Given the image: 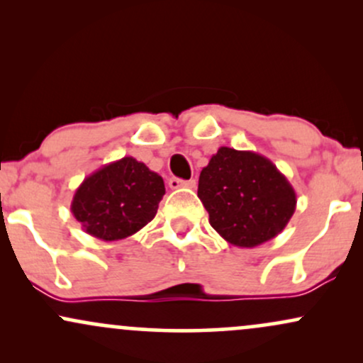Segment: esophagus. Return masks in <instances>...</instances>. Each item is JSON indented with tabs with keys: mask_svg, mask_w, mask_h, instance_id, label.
<instances>
[{
	"mask_svg": "<svg viewBox=\"0 0 363 363\" xmlns=\"http://www.w3.org/2000/svg\"><path fill=\"white\" fill-rule=\"evenodd\" d=\"M196 186V181L194 179H189V181H182V179H177V177H172L169 181V187L170 189H179V187H194Z\"/></svg>",
	"mask_w": 363,
	"mask_h": 363,
	"instance_id": "esophagus-1",
	"label": "esophagus"
}]
</instances>
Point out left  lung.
<instances>
[{
    "instance_id": "1",
    "label": "left lung",
    "mask_w": 363,
    "mask_h": 363,
    "mask_svg": "<svg viewBox=\"0 0 363 363\" xmlns=\"http://www.w3.org/2000/svg\"><path fill=\"white\" fill-rule=\"evenodd\" d=\"M198 198L210 225L237 247H256L290 222L297 194L277 165L256 152L218 148L199 174Z\"/></svg>"
}]
</instances>
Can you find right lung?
<instances>
[{"instance_id": "1", "label": "right lung", "mask_w": 363, "mask_h": 363, "mask_svg": "<svg viewBox=\"0 0 363 363\" xmlns=\"http://www.w3.org/2000/svg\"><path fill=\"white\" fill-rule=\"evenodd\" d=\"M164 179L133 157L104 165L74 191L72 213L83 230L112 242L136 234L157 215Z\"/></svg>"}]
</instances>
